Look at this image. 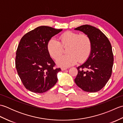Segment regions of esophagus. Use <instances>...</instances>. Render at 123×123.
<instances>
[{
  "mask_svg": "<svg viewBox=\"0 0 123 123\" xmlns=\"http://www.w3.org/2000/svg\"><path fill=\"white\" fill-rule=\"evenodd\" d=\"M67 70V68H62L61 70L62 71H65V70Z\"/></svg>",
  "mask_w": 123,
  "mask_h": 123,
  "instance_id": "obj_1",
  "label": "esophagus"
}]
</instances>
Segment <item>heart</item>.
Listing matches in <instances>:
<instances>
[{
	"mask_svg": "<svg viewBox=\"0 0 123 123\" xmlns=\"http://www.w3.org/2000/svg\"><path fill=\"white\" fill-rule=\"evenodd\" d=\"M60 42L55 38L49 40L47 49L52 58L56 60L62 54L63 47L67 46L68 54L59 58L56 63L60 67H69L87 59L91 50V41L89 36L72 32H67L60 36Z\"/></svg>",
	"mask_w": 123,
	"mask_h": 123,
	"instance_id": "heart-1",
	"label": "heart"
}]
</instances>
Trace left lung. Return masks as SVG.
<instances>
[{"mask_svg":"<svg viewBox=\"0 0 123 123\" xmlns=\"http://www.w3.org/2000/svg\"><path fill=\"white\" fill-rule=\"evenodd\" d=\"M89 36L91 50L85 62L77 67L76 85L83 91L95 92L101 90L110 79L114 63L111 44L101 31L89 25L74 28Z\"/></svg>","mask_w":123,"mask_h":123,"instance_id":"8db88e82","label":"left lung"}]
</instances>
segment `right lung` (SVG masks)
<instances>
[{
  "mask_svg": "<svg viewBox=\"0 0 123 123\" xmlns=\"http://www.w3.org/2000/svg\"><path fill=\"white\" fill-rule=\"evenodd\" d=\"M62 29L41 26L23 36L18 44L16 56V68L23 85L33 92H45L57 81L60 68L49 54L47 45L50 39Z\"/></svg>",
  "mask_w": 123,
  "mask_h": 123,
  "instance_id": "1",
  "label": "right lung"
}]
</instances>
